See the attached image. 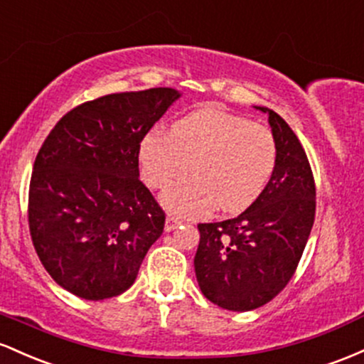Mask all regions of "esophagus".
I'll return each instance as SVG.
<instances>
[{
    "instance_id": "1",
    "label": "esophagus",
    "mask_w": 364,
    "mask_h": 364,
    "mask_svg": "<svg viewBox=\"0 0 364 364\" xmlns=\"http://www.w3.org/2000/svg\"><path fill=\"white\" fill-rule=\"evenodd\" d=\"M181 220L178 218H175V216H171V215H168L166 216V220H165V230L166 232H171V230H175V228H177L178 225H181Z\"/></svg>"
}]
</instances>
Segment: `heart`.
<instances>
[{"instance_id":"obj_1","label":"heart","mask_w":364,"mask_h":364,"mask_svg":"<svg viewBox=\"0 0 364 364\" xmlns=\"http://www.w3.org/2000/svg\"><path fill=\"white\" fill-rule=\"evenodd\" d=\"M142 178L154 189L168 186L189 166L193 177L171 183L161 204L181 216L246 210L270 182L277 166L272 130L247 118L206 108L181 118L170 134L153 130L139 146Z\"/></svg>"}]
</instances>
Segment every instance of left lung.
Returning <instances> with one entry per match:
<instances>
[{
	"instance_id": "left-lung-1",
	"label": "left lung",
	"mask_w": 364,
	"mask_h": 364,
	"mask_svg": "<svg viewBox=\"0 0 364 364\" xmlns=\"http://www.w3.org/2000/svg\"><path fill=\"white\" fill-rule=\"evenodd\" d=\"M267 113L277 166L263 193L235 218L199 223L194 270L206 299L228 311L270 303L296 272L311 234L316 189L299 139L279 113Z\"/></svg>"
}]
</instances>
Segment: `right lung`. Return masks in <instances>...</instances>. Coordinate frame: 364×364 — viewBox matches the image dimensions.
I'll return each instance as SVG.
<instances>
[{
    "label": "right lung",
    "instance_id": "obj_1",
    "mask_svg": "<svg viewBox=\"0 0 364 364\" xmlns=\"http://www.w3.org/2000/svg\"><path fill=\"white\" fill-rule=\"evenodd\" d=\"M182 94L171 87L118 92L68 112L34 163L28 228L51 279L87 301L136 282L165 213L139 181V146Z\"/></svg>",
    "mask_w": 364,
    "mask_h": 364
}]
</instances>
